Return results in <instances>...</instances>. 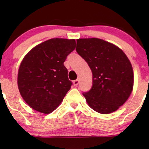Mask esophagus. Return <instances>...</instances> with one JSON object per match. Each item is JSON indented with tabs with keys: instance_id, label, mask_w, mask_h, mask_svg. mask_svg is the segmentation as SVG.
I'll return each instance as SVG.
<instances>
[{
	"instance_id": "34e87169",
	"label": "esophagus",
	"mask_w": 149,
	"mask_h": 149,
	"mask_svg": "<svg viewBox=\"0 0 149 149\" xmlns=\"http://www.w3.org/2000/svg\"><path fill=\"white\" fill-rule=\"evenodd\" d=\"M79 80L78 79H77V80H75V81H73V84H74V87H77V85H78V84H79Z\"/></svg>"
}]
</instances>
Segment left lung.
I'll list each match as a JSON object with an SVG mask.
<instances>
[{
  "label": "left lung",
  "instance_id": "1",
  "mask_svg": "<svg viewBox=\"0 0 149 149\" xmlns=\"http://www.w3.org/2000/svg\"><path fill=\"white\" fill-rule=\"evenodd\" d=\"M77 42V52L93 74L92 87L83 96L93 111L113 113L127 100L133 89L131 62L122 49L100 38H79Z\"/></svg>",
  "mask_w": 149,
  "mask_h": 149
}]
</instances>
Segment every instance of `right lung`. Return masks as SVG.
Instances as JSON below:
<instances>
[{
  "mask_svg": "<svg viewBox=\"0 0 149 149\" xmlns=\"http://www.w3.org/2000/svg\"><path fill=\"white\" fill-rule=\"evenodd\" d=\"M75 47V39L51 38L24 56L17 85L22 98L32 109L47 115L62 102L72 85L64 62Z\"/></svg>",
  "mask_w": 149,
  "mask_h": 149,
  "instance_id": "right-lung-1",
  "label": "right lung"
}]
</instances>
